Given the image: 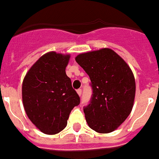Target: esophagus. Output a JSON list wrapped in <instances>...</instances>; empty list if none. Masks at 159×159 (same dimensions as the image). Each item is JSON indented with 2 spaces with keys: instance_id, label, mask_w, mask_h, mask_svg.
<instances>
[{
  "instance_id": "obj_1",
  "label": "esophagus",
  "mask_w": 159,
  "mask_h": 159,
  "mask_svg": "<svg viewBox=\"0 0 159 159\" xmlns=\"http://www.w3.org/2000/svg\"><path fill=\"white\" fill-rule=\"evenodd\" d=\"M77 93H78L79 96H81V94H82V89H77Z\"/></svg>"
}]
</instances>
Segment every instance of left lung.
<instances>
[{"label":"left lung","instance_id":"obj_1","mask_svg":"<svg viewBox=\"0 0 159 159\" xmlns=\"http://www.w3.org/2000/svg\"><path fill=\"white\" fill-rule=\"evenodd\" d=\"M75 61L91 80L92 97L84 107L88 125L98 133L113 131L125 121L133 107L135 81L131 70L109 48L82 53Z\"/></svg>","mask_w":159,"mask_h":159}]
</instances>
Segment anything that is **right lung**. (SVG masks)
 I'll return each instance as SVG.
<instances>
[{
  "instance_id": "add662e5",
  "label": "right lung",
  "mask_w": 159,
  "mask_h": 159,
  "mask_svg": "<svg viewBox=\"0 0 159 159\" xmlns=\"http://www.w3.org/2000/svg\"><path fill=\"white\" fill-rule=\"evenodd\" d=\"M69 60L70 55L46 53L29 69L23 81L26 114L44 134H55L65 129L70 111L80 102L66 74Z\"/></svg>"
}]
</instances>
